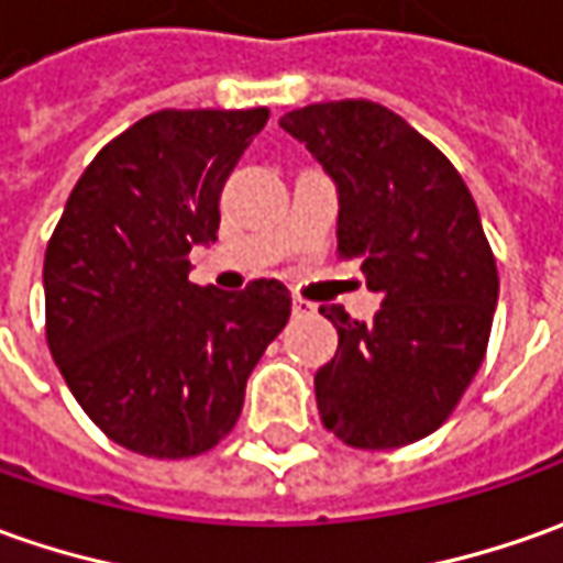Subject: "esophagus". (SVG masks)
Wrapping results in <instances>:
<instances>
[{
	"instance_id": "obj_1",
	"label": "esophagus",
	"mask_w": 563,
	"mask_h": 563,
	"mask_svg": "<svg viewBox=\"0 0 563 563\" xmlns=\"http://www.w3.org/2000/svg\"><path fill=\"white\" fill-rule=\"evenodd\" d=\"M314 311H318V305H314V301L301 299V296H296V299H292V314L305 318V314H314Z\"/></svg>"
}]
</instances>
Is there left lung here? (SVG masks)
I'll use <instances>...</instances> for the list:
<instances>
[{"mask_svg":"<svg viewBox=\"0 0 563 563\" xmlns=\"http://www.w3.org/2000/svg\"><path fill=\"white\" fill-rule=\"evenodd\" d=\"M340 189L336 255L358 258L374 320L320 308L340 349L314 374L323 427L352 449H401L439 430L476 377L498 271L455 165L386 106L314 102L283 114Z\"/></svg>","mask_w":563,"mask_h":563,"instance_id":"1","label":"left lung"}]
</instances>
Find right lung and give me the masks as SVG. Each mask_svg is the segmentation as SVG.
I'll return each mask as SVG.
<instances>
[{"instance_id": "obj_1", "label": "right lung", "mask_w": 563, "mask_h": 563, "mask_svg": "<svg viewBox=\"0 0 563 563\" xmlns=\"http://www.w3.org/2000/svg\"><path fill=\"white\" fill-rule=\"evenodd\" d=\"M267 114H146L89 162L46 245L52 358L89 420L136 455L214 449L289 320L280 280L240 292L189 283V252L218 240L221 189Z\"/></svg>"}]
</instances>
